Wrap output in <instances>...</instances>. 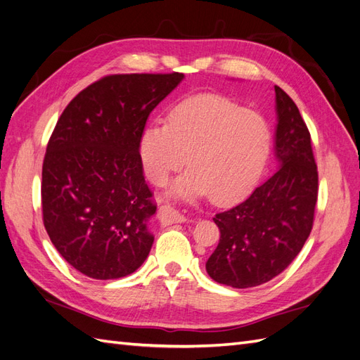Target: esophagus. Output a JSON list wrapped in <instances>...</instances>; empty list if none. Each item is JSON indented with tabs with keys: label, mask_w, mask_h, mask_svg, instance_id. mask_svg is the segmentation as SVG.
I'll use <instances>...</instances> for the list:
<instances>
[{
	"label": "esophagus",
	"mask_w": 360,
	"mask_h": 360,
	"mask_svg": "<svg viewBox=\"0 0 360 360\" xmlns=\"http://www.w3.org/2000/svg\"><path fill=\"white\" fill-rule=\"evenodd\" d=\"M159 219L160 222L169 225V224H181L186 221V217L167 204V205H162L159 209Z\"/></svg>",
	"instance_id": "34e87169"
}]
</instances>
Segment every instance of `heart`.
Masks as SVG:
<instances>
[{"label":"heart","instance_id":"b5f03b06","mask_svg":"<svg viewBox=\"0 0 360 360\" xmlns=\"http://www.w3.org/2000/svg\"><path fill=\"white\" fill-rule=\"evenodd\" d=\"M270 148L271 130L259 112L221 94H198L174 106L167 124H148L139 153L148 179L158 186L188 160L192 169L174 192L184 198L210 193L212 201L225 204L254 186Z\"/></svg>","mask_w":360,"mask_h":360}]
</instances>
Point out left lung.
<instances>
[{"label":"left lung","mask_w":360,"mask_h":360,"mask_svg":"<svg viewBox=\"0 0 360 360\" xmlns=\"http://www.w3.org/2000/svg\"><path fill=\"white\" fill-rule=\"evenodd\" d=\"M275 93V148L282 167L243 202L213 217L221 238L205 269L233 288L257 287L284 271L314 225L319 171L311 134L291 97L278 85Z\"/></svg>","instance_id":"left-lung-1"}]
</instances>
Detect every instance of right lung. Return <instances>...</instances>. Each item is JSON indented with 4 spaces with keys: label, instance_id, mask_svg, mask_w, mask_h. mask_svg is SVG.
<instances>
[{
    "label": "right lung",
    "instance_id": "obj_1",
    "mask_svg": "<svg viewBox=\"0 0 360 360\" xmlns=\"http://www.w3.org/2000/svg\"><path fill=\"white\" fill-rule=\"evenodd\" d=\"M183 73L108 75L76 94L48 141L43 225L60 255L85 276L117 279L144 263L156 213L139 143L151 111Z\"/></svg>",
    "mask_w": 360,
    "mask_h": 360
}]
</instances>
